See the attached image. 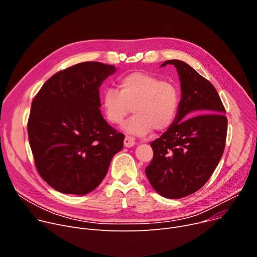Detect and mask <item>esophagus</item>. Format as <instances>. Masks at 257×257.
<instances>
[{
  "label": "esophagus",
  "instance_id": "34e87169",
  "mask_svg": "<svg viewBox=\"0 0 257 257\" xmlns=\"http://www.w3.org/2000/svg\"><path fill=\"white\" fill-rule=\"evenodd\" d=\"M136 144H137V142H136V138H135V137L126 135V137H125V139H124V146H125L126 148H132V147H134Z\"/></svg>",
  "mask_w": 257,
  "mask_h": 257
}]
</instances>
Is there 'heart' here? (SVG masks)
<instances>
[{"label": "heart", "instance_id": "b5f03b06", "mask_svg": "<svg viewBox=\"0 0 257 257\" xmlns=\"http://www.w3.org/2000/svg\"><path fill=\"white\" fill-rule=\"evenodd\" d=\"M118 86L119 91L107 89L102 96L104 113L111 124H121L133 109L135 114L124 125L129 133L146 135L153 129L163 132L173 125L179 107L175 84L134 72L122 77Z\"/></svg>", "mask_w": 257, "mask_h": 257}]
</instances>
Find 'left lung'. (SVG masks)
<instances>
[{
    "label": "left lung",
    "instance_id": "obj_1",
    "mask_svg": "<svg viewBox=\"0 0 257 257\" xmlns=\"http://www.w3.org/2000/svg\"><path fill=\"white\" fill-rule=\"evenodd\" d=\"M179 75L181 99L173 125L151 144L154 157L146 168L163 197L180 199L199 191L222 157L227 131L225 108L214 86L181 60H167Z\"/></svg>",
    "mask_w": 257,
    "mask_h": 257
}]
</instances>
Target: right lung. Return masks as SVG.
I'll list each match as a JSON object with an SVG mask.
<instances>
[{
	"instance_id": "obj_1",
	"label": "right lung",
	"mask_w": 257,
	"mask_h": 257,
	"mask_svg": "<svg viewBox=\"0 0 257 257\" xmlns=\"http://www.w3.org/2000/svg\"><path fill=\"white\" fill-rule=\"evenodd\" d=\"M115 67L96 61L69 66L45 82L33 99L30 146L41 177L63 194L86 195L100 184L124 134L100 112L98 88Z\"/></svg>"
}]
</instances>
